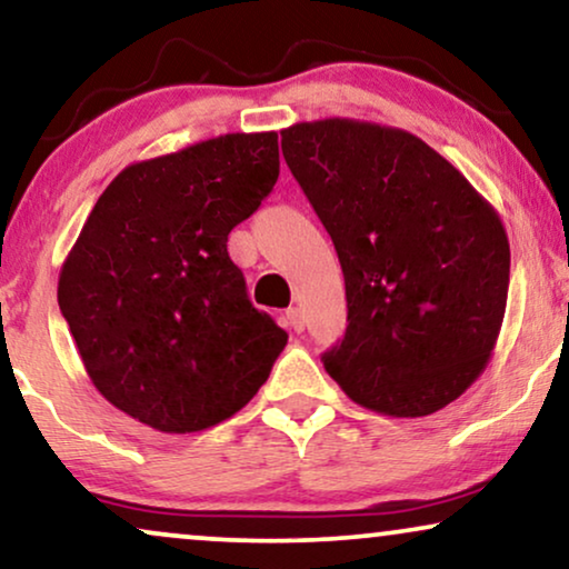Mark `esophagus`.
Segmentation results:
<instances>
[{
    "label": "esophagus",
    "instance_id": "34e87169",
    "mask_svg": "<svg viewBox=\"0 0 569 569\" xmlns=\"http://www.w3.org/2000/svg\"><path fill=\"white\" fill-rule=\"evenodd\" d=\"M286 325H289V328L297 330V332L305 330V317H301V309L299 307L286 309Z\"/></svg>",
    "mask_w": 569,
    "mask_h": 569
}]
</instances>
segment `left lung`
Returning a JSON list of instances; mask_svg holds the SVG:
<instances>
[{"label":"left lung","instance_id":"left-lung-1","mask_svg":"<svg viewBox=\"0 0 569 569\" xmlns=\"http://www.w3.org/2000/svg\"><path fill=\"white\" fill-rule=\"evenodd\" d=\"M336 244L348 328L322 353L353 403L416 419L471 388L495 351L510 286L499 213L435 148L359 119L280 132Z\"/></svg>","mask_w":569,"mask_h":569}]
</instances>
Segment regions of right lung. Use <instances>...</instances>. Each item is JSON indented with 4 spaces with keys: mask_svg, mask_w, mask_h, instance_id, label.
<instances>
[{
    "mask_svg": "<svg viewBox=\"0 0 569 569\" xmlns=\"http://www.w3.org/2000/svg\"><path fill=\"white\" fill-rule=\"evenodd\" d=\"M278 134L233 132L127 166L59 272V309L96 390L189 435L241 411L286 348L252 307L229 233L278 179Z\"/></svg>",
    "mask_w": 569,
    "mask_h": 569,
    "instance_id": "obj_1",
    "label": "right lung"
}]
</instances>
